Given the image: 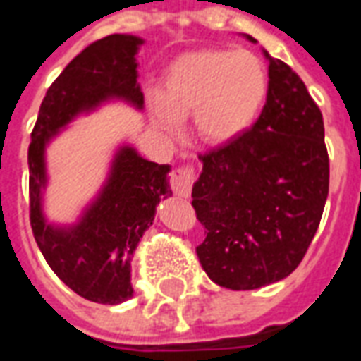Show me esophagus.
<instances>
[{
	"instance_id": "obj_1",
	"label": "esophagus",
	"mask_w": 361,
	"mask_h": 361,
	"mask_svg": "<svg viewBox=\"0 0 361 361\" xmlns=\"http://www.w3.org/2000/svg\"><path fill=\"white\" fill-rule=\"evenodd\" d=\"M193 181H195V168L193 166H180L170 176L173 193L180 195V197H189Z\"/></svg>"
}]
</instances>
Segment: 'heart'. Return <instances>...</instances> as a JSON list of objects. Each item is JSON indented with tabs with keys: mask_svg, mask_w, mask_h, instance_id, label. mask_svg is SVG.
Masks as SVG:
<instances>
[{
	"mask_svg": "<svg viewBox=\"0 0 361 361\" xmlns=\"http://www.w3.org/2000/svg\"><path fill=\"white\" fill-rule=\"evenodd\" d=\"M268 97V70L250 50L201 49L173 60L162 92L150 93V111L168 135L193 113V128L207 145H224L256 123Z\"/></svg>",
	"mask_w": 361,
	"mask_h": 361,
	"instance_id": "b5f03b06",
	"label": "heart"
}]
</instances>
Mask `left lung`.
Returning <instances> with one entry per match:
<instances>
[{
	"mask_svg": "<svg viewBox=\"0 0 361 361\" xmlns=\"http://www.w3.org/2000/svg\"><path fill=\"white\" fill-rule=\"evenodd\" d=\"M262 54L269 82L258 121L199 154L203 172L191 191L205 226L199 262L216 286L234 291L276 283L301 264L329 195L321 109L286 62Z\"/></svg>",
	"mask_w": 361,
	"mask_h": 361,
	"instance_id": "obj_1",
	"label": "left lung"
}]
</instances>
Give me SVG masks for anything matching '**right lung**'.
Returning <instances> with one entry per match:
<instances>
[{"label": "right lung", "instance_id": "1", "mask_svg": "<svg viewBox=\"0 0 361 361\" xmlns=\"http://www.w3.org/2000/svg\"><path fill=\"white\" fill-rule=\"evenodd\" d=\"M133 35H109L92 42L68 64L40 103L29 145V197L35 240L52 271L87 301L117 305L133 297L130 259L160 199L172 195L168 164L148 162L133 146H121L109 178L82 219L70 226L47 223L42 193L47 188L44 150L50 138L80 113L109 99L142 109Z\"/></svg>", "mask_w": 361, "mask_h": 361}]
</instances>
